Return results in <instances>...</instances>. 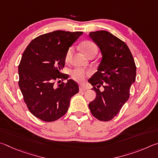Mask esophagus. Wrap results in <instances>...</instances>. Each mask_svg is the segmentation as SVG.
<instances>
[{"label": "esophagus", "mask_w": 158, "mask_h": 158, "mask_svg": "<svg viewBox=\"0 0 158 158\" xmlns=\"http://www.w3.org/2000/svg\"><path fill=\"white\" fill-rule=\"evenodd\" d=\"M87 90V89L85 87H82V85H81V86H80V92H85V91H86Z\"/></svg>", "instance_id": "obj_1"}]
</instances>
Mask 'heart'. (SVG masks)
I'll use <instances>...</instances> for the list:
<instances>
[{
    "instance_id": "obj_1",
    "label": "heart",
    "mask_w": 158,
    "mask_h": 158,
    "mask_svg": "<svg viewBox=\"0 0 158 158\" xmlns=\"http://www.w3.org/2000/svg\"><path fill=\"white\" fill-rule=\"evenodd\" d=\"M82 50L84 53L89 56L90 54L93 53V52H97V47H96V44H94L92 41H84L81 45ZM73 52V47H70L68 49L67 52L66 53V60L68 61L70 58L71 55ZM90 71H85L84 69H76L74 70L71 71V74L73 78L77 82H82L86 78L87 76L90 75Z\"/></svg>"
}]
</instances>
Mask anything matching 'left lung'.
Wrapping results in <instances>:
<instances>
[{"label":"left lung","instance_id":"left-lung-1","mask_svg":"<svg viewBox=\"0 0 158 158\" xmlns=\"http://www.w3.org/2000/svg\"><path fill=\"white\" fill-rule=\"evenodd\" d=\"M89 36L102 54L98 71L89 80L96 93L89 107L95 118L108 121L128 100L136 77V65L128 46L116 36L106 30L92 32ZM101 86L104 88L103 92L99 89Z\"/></svg>","mask_w":158,"mask_h":158}]
</instances>
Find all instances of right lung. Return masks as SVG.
<instances>
[{
    "label": "right lung",
    "instance_id": "right-lung-1",
    "mask_svg": "<svg viewBox=\"0 0 158 158\" xmlns=\"http://www.w3.org/2000/svg\"><path fill=\"white\" fill-rule=\"evenodd\" d=\"M83 32L56 30L34 39L25 50L19 65V86L24 102L32 114L51 122L67 112L71 98L78 93L73 80L60 71L66 53ZM55 81L60 83L55 86Z\"/></svg>",
    "mask_w": 158,
    "mask_h": 158
}]
</instances>
